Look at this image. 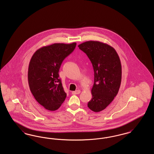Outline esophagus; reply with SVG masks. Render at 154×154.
Instances as JSON below:
<instances>
[{
	"label": "esophagus",
	"instance_id": "esophagus-1",
	"mask_svg": "<svg viewBox=\"0 0 154 154\" xmlns=\"http://www.w3.org/2000/svg\"><path fill=\"white\" fill-rule=\"evenodd\" d=\"M80 89H78V90H76L75 91L72 92V94H73V95H77V94H80Z\"/></svg>",
	"mask_w": 154,
	"mask_h": 154
}]
</instances>
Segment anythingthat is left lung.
I'll use <instances>...</instances> for the list:
<instances>
[{
	"label": "left lung",
	"mask_w": 154,
	"mask_h": 154,
	"mask_svg": "<svg viewBox=\"0 0 154 154\" xmlns=\"http://www.w3.org/2000/svg\"><path fill=\"white\" fill-rule=\"evenodd\" d=\"M90 59L94 71L92 99L88 107L94 112L105 109L117 95L122 79V66L116 50L98 41H88L78 45Z\"/></svg>",
	"instance_id": "left-lung-1"
}]
</instances>
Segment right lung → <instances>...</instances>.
Masks as SVG:
<instances>
[{
  "instance_id": "1",
  "label": "right lung",
  "mask_w": 154,
  "mask_h": 154,
  "mask_svg": "<svg viewBox=\"0 0 154 154\" xmlns=\"http://www.w3.org/2000/svg\"><path fill=\"white\" fill-rule=\"evenodd\" d=\"M75 46L76 43L46 45L38 49L30 59L28 73L30 90L46 110H58L66 99L59 71L64 59Z\"/></svg>"
}]
</instances>
